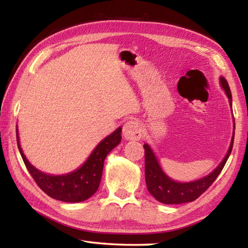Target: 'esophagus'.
Masks as SVG:
<instances>
[{
  "label": "esophagus",
  "instance_id": "34e87169",
  "mask_svg": "<svg viewBox=\"0 0 248 248\" xmlns=\"http://www.w3.org/2000/svg\"><path fill=\"white\" fill-rule=\"evenodd\" d=\"M123 134L125 140H140L142 137L141 125L137 120H129L124 124Z\"/></svg>",
  "mask_w": 248,
  "mask_h": 248
}]
</instances>
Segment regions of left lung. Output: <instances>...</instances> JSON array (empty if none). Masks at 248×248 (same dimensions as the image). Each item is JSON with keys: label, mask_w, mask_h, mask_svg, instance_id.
Masks as SVG:
<instances>
[{"label": "left lung", "mask_w": 248, "mask_h": 248, "mask_svg": "<svg viewBox=\"0 0 248 248\" xmlns=\"http://www.w3.org/2000/svg\"><path fill=\"white\" fill-rule=\"evenodd\" d=\"M220 81L222 87L225 91L226 96L229 97L231 106H232V94H231L228 81L224 78H221ZM234 132L230 149L228 153H226L224 159L221 162V164L211 174H209L203 178L196 180V182L190 183H177L175 180H171L169 176H166L164 171L162 170L161 166H159L157 158L155 157L153 151L151 150L149 144H144L143 148L145 154V182L149 192L155 199L159 201V202L165 204H178L191 202V201L196 200L211 186L222 171V170H223L225 163L228 161L231 152H232Z\"/></svg>", "instance_id": "obj_1"}]
</instances>
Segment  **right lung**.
<instances>
[{"mask_svg":"<svg viewBox=\"0 0 248 248\" xmlns=\"http://www.w3.org/2000/svg\"><path fill=\"white\" fill-rule=\"evenodd\" d=\"M120 133L121 128L119 127L96 146L90 157L78 170L61 176L47 175L35 169L27 161L20 148L17 130H16V138H17L19 153L22 155L26 169L40 189L53 199L64 202H81L89 199L97 191L102 179L104 161L107 154L120 143Z\"/></svg>","mask_w":248,"mask_h":248,"instance_id":"obj_1","label":"right lung"}]
</instances>
